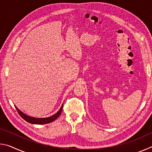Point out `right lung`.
Returning a JSON list of instances; mask_svg holds the SVG:
<instances>
[{"mask_svg": "<svg viewBox=\"0 0 152 152\" xmlns=\"http://www.w3.org/2000/svg\"><path fill=\"white\" fill-rule=\"evenodd\" d=\"M16 109L17 110L18 113H19V115L24 120L26 121L27 122L32 123V124H38V125H43V124H46V123H49L53 121H55L57 118L60 116L61 111H62V108H63V104L62 106L61 107L60 109L59 110V111L58 113H56L55 115H52L51 117H48V118H34V117H31L29 116H27L25 114H24L23 113H22L20 110L17 109V107H15Z\"/></svg>", "mask_w": 152, "mask_h": 152, "instance_id": "1", "label": "right lung"}]
</instances>
